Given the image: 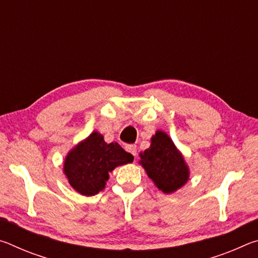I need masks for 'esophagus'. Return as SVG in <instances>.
Listing matches in <instances>:
<instances>
[{"instance_id":"esophagus-1","label":"esophagus","mask_w":258,"mask_h":258,"mask_svg":"<svg viewBox=\"0 0 258 258\" xmlns=\"http://www.w3.org/2000/svg\"><path fill=\"white\" fill-rule=\"evenodd\" d=\"M126 150H127L130 154H132L134 156V158H137L138 157V152H137V146L134 145H131V146H127L126 147Z\"/></svg>"}]
</instances>
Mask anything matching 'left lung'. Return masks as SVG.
<instances>
[{"label": "left lung", "instance_id": "obj_1", "mask_svg": "<svg viewBox=\"0 0 258 258\" xmlns=\"http://www.w3.org/2000/svg\"><path fill=\"white\" fill-rule=\"evenodd\" d=\"M140 164L155 185L164 194H173L189 180V167L172 139L163 131H157L151 145L140 154Z\"/></svg>", "mask_w": 258, "mask_h": 258}]
</instances>
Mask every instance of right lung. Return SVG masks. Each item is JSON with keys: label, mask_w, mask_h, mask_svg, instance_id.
Listing matches in <instances>:
<instances>
[{"label": "right lung", "mask_w": 258, "mask_h": 258, "mask_svg": "<svg viewBox=\"0 0 258 258\" xmlns=\"http://www.w3.org/2000/svg\"><path fill=\"white\" fill-rule=\"evenodd\" d=\"M133 159L118 143H106L102 135L94 131L68 152L63 173L78 194L90 197L104 189L109 173L117 166L132 163Z\"/></svg>", "instance_id": "add662e5"}]
</instances>
